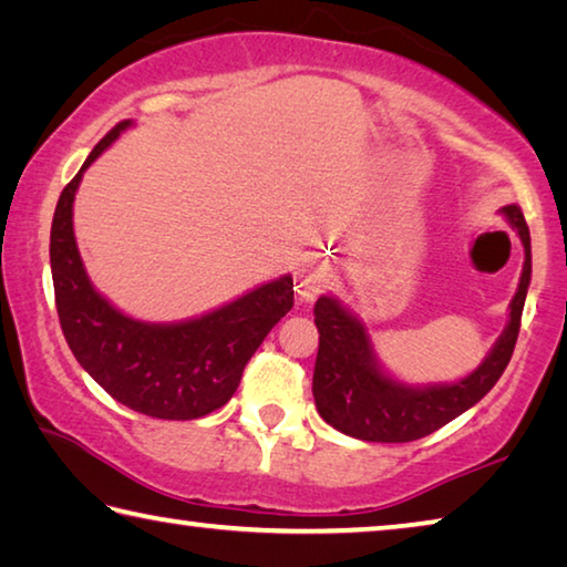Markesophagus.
<instances>
[{"mask_svg": "<svg viewBox=\"0 0 567 567\" xmlns=\"http://www.w3.org/2000/svg\"><path fill=\"white\" fill-rule=\"evenodd\" d=\"M324 282H328V270L320 262H307L302 267V275H300V285H297V295L302 297V300H315L322 290H324Z\"/></svg>", "mask_w": 567, "mask_h": 567, "instance_id": "1", "label": "esophagus"}]
</instances>
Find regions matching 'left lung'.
<instances>
[{
    "mask_svg": "<svg viewBox=\"0 0 567 567\" xmlns=\"http://www.w3.org/2000/svg\"><path fill=\"white\" fill-rule=\"evenodd\" d=\"M501 213L515 227L525 247L520 285L511 302V320L483 364L453 385L410 388L380 370L364 324L352 318L334 297L315 302V324L320 332L315 360L312 395L322 420L340 433L368 443H410L435 433L483 400L513 358L527 285H530V229L523 209L505 205Z\"/></svg>",
    "mask_w": 567,
    "mask_h": 567,
    "instance_id": "8db88e82",
    "label": "left lung"
}]
</instances>
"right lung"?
<instances>
[{
	"label": "right lung",
	"mask_w": 567,
	"mask_h": 567,
	"mask_svg": "<svg viewBox=\"0 0 567 567\" xmlns=\"http://www.w3.org/2000/svg\"><path fill=\"white\" fill-rule=\"evenodd\" d=\"M130 124L124 120L104 134L56 203L50 235L56 315L76 362L114 400L150 417L195 420L235 395L247 360L292 310V277L285 275L203 318L175 324L132 320L104 300L84 272L72 205L82 172Z\"/></svg>",
	"instance_id": "right-lung-1"
}]
</instances>
